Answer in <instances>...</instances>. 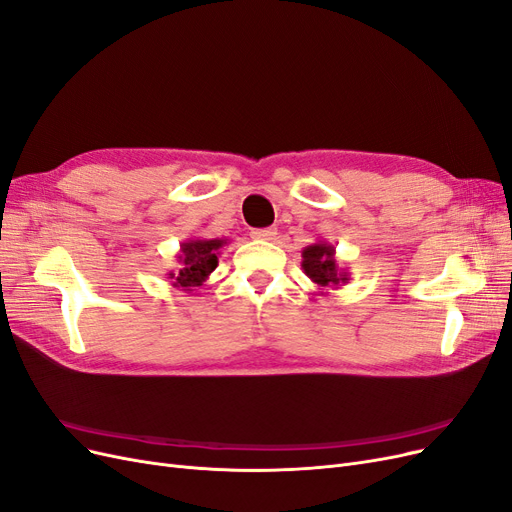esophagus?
<instances>
[{
  "mask_svg": "<svg viewBox=\"0 0 512 512\" xmlns=\"http://www.w3.org/2000/svg\"><path fill=\"white\" fill-rule=\"evenodd\" d=\"M250 235H252V239H258V241H273L277 237V231L275 229H254Z\"/></svg>",
  "mask_w": 512,
  "mask_h": 512,
  "instance_id": "1",
  "label": "esophagus"
}]
</instances>
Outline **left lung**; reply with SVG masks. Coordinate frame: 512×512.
Wrapping results in <instances>:
<instances>
[{
	"label": "left lung",
	"mask_w": 512,
	"mask_h": 512,
	"mask_svg": "<svg viewBox=\"0 0 512 512\" xmlns=\"http://www.w3.org/2000/svg\"><path fill=\"white\" fill-rule=\"evenodd\" d=\"M302 271L317 288H338L342 283H349V271L340 269L336 262V248L327 241H315L302 250Z\"/></svg>",
	"instance_id": "obj_1"
}]
</instances>
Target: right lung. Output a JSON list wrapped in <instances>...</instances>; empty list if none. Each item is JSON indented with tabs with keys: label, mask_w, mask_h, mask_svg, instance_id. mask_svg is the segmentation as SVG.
Wrapping results in <instances>:
<instances>
[{
	"label": "right lung",
	"mask_w": 512,
	"mask_h": 512,
	"mask_svg": "<svg viewBox=\"0 0 512 512\" xmlns=\"http://www.w3.org/2000/svg\"><path fill=\"white\" fill-rule=\"evenodd\" d=\"M229 239H187L180 243V250L176 254L178 271H170L168 279L172 285L182 292H195L201 288L212 271L218 267V256Z\"/></svg>",
	"instance_id": "right-lung-1"
}]
</instances>
